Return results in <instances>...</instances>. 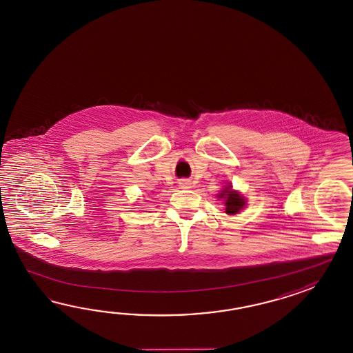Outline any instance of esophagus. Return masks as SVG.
Returning a JSON list of instances; mask_svg holds the SVG:
<instances>
[{
    "instance_id": "obj_1",
    "label": "esophagus",
    "mask_w": 353,
    "mask_h": 353,
    "mask_svg": "<svg viewBox=\"0 0 353 353\" xmlns=\"http://www.w3.org/2000/svg\"><path fill=\"white\" fill-rule=\"evenodd\" d=\"M179 187L181 188V189H188V188H190V183H189V180H180Z\"/></svg>"
}]
</instances>
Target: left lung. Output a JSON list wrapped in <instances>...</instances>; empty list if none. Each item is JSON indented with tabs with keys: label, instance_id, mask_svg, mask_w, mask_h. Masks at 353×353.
<instances>
[{
	"label": "left lung",
	"instance_id": "left-lung-1",
	"mask_svg": "<svg viewBox=\"0 0 353 353\" xmlns=\"http://www.w3.org/2000/svg\"><path fill=\"white\" fill-rule=\"evenodd\" d=\"M219 196L225 198V205L227 214H236L245 205V199L237 192L232 190L231 185L227 187L225 190H222V194H219Z\"/></svg>",
	"mask_w": 353,
	"mask_h": 353
}]
</instances>
